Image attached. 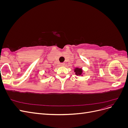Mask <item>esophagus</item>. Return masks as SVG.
I'll list each match as a JSON object with an SVG mask.
<instances>
[{"mask_svg":"<svg viewBox=\"0 0 128 128\" xmlns=\"http://www.w3.org/2000/svg\"><path fill=\"white\" fill-rule=\"evenodd\" d=\"M60 65L62 66H64L65 65V64H64V63H61V64H60Z\"/></svg>","mask_w":128,"mask_h":128,"instance_id":"1","label":"esophagus"}]
</instances>
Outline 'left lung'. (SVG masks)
Returning <instances> with one entry per match:
<instances>
[{
	"label": "left lung",
	"mask_w": 128,
	"mask_h": 128,
	"mask_svg": "<svg viewBox=\"0 0 128 128\" xmlns=\"http://www.w3.org/2000/svg\"><path fill=\"white\" fill-rule=\"evenodd\" d=\"M74 72H75V74L77 76H82V69L81 68H76L74 69Z\"/></svg>",
	"instance_id": "obj_1"
}]
</instances>
